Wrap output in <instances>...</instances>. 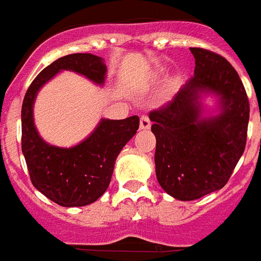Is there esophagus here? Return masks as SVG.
Returning <instances> with one entry per match:
<instances>
[{
  "instance_id": "esophagus-1",
  "label": "esophagus",
  "mask_w": 261,
  "mask_h": 261,
  "mask_svg": "<svg viewBox=\"0 0 261 261\" xmlns=\"http://www.w3.org/2000/svg\"><path fill=\"white\" fill-rule=\"evenodd\" d=\"M150 126H152L150 119H149L146 115H142V116H141V120H139V127H141L142 130H148V128H150Z\"/></svg>"
}]
</instances>
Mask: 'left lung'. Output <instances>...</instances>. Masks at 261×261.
I'll return each mask as SVG.
<instances>
[{
	"mask_svg": "<svg viewBox=\"0 0 261 261\" xmlns=\"http://www.w3.org/2000/svg\"><path fill=\"white\" fill-rule=\"evenodd\" d=\"M194 76L170 102L149 113L156 137V176L176 200L192 201L222 189L245 150L249 101L232 65L214 51L190 47ZM202 94L218 97L219 112L202 116Z\"/></svg>",
	"mask_w": 261,
	"mask_h": 261,
	"instance_id": "1",
	"label": "left lung"
}]
</instances>
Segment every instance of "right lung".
<instances>
[{
    "label": "right lung",
    "instance_id": "1",
    "mask_svg": "<svg viewBox=\"0 0 261 261\" xmlns=\"http://www.w3.org/2000/svg\"><path fill=\"white\" fill-rule=\"evenodd\" d=\"M73 71L104 85L107 65L90 53L60 57L42 69L30 85L21 107V152L31 182L49 200L61 206H85L98 200L109 186L113 167L123 146L135 135L139 117L102 119L85 141L72 148L46 144L34 124L33 107L39 89L60 71Z\"/></svg>",
    "mask_w": 261,
    "mask_h": 261
}]
</instances>
